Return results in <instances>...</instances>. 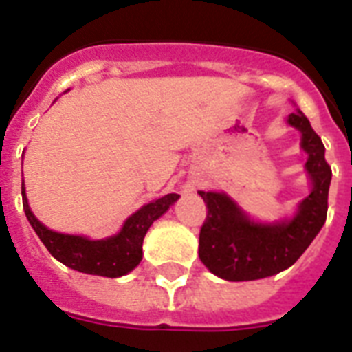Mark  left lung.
Masks as SVG:
<instances>
[{
	"label": "left lung",
	"instance_id": "obj_1",
	"mask_svg": "<svg viewBox=\"0 0 352 352\" xmlns=\"http://www.w3.org/2000/svg\"><path fill=\"white\" fill-rule=\"evenodd\" d=\"M287 124L300 131V148L307 153L305 171L311 181V192L290 217L256 219L228 193L197 192L208 208L199 234V257L217 278L254 281L283 272L300 259L325 225L333 177L325 146L300 109L287 117Z\"/></svg>",
	"mask_w": 352,
	"mask_h": 352
}]
</instances>
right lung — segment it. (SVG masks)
<instances>
[{"mask_svg": "<svg viewBox=\"0 0 352 352\" xmlns=\"http://www.w3.org/2000/svg\"><path fill=\"white\" fill-rule=\"evenodd\" d=\"M21 197H23L25 215L30 226L34 228L36 235L40 237L54 259L78 272L102 276V278H120L131 272L133 268L142 261V243L146 232L155 221L170 210L171 204L179 201L181 195L168 193L164 197L144 204L124 221V225L117 234L104 237V239L62 234V232L47 228L30 210L23 181H21Z\"/></svg>", "mask_w": 352, "mask_h": 352, "instance_id": "1", "label": "right lung"}]
</instances>
